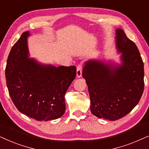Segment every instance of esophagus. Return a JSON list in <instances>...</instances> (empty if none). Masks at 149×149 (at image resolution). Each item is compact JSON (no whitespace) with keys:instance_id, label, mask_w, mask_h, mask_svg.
Here are the masks:
<instances>
[{"instance_id":"obj_1","label":"esophagus","mask_w":149,"mask_h":149,"mask_svg":"<svg viewBox=\"0 0 149 149\" xmlns=\"http://www.w3.org/2000/svg\"><path fill=\"white\" fill-rule=\"evenodd\" d=\"M82 75V66L81 65H79L77 67V77L79 78Z\"/></svg>"}]
</instances>
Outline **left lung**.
Returning <instances> with one entry per match:
<instances>
[{
    "mask_svg": "<svg viewBox=\"0 0 149 149\" xmlns=\"http://www.w3.org/2000/svg\"><path fill=\"white\" fill-rule=\"evenodd\" d=\"M115 43L121 64L89 60L85 63L91 112L109 121L121 119L139 102L144 91V64L133 41L121 28L116 29Z\"/></svg>",
    "mask_w": 149,
    "mask_h": 149,
    "instance_id": "left-lung-1",
    "label": "left lung"
}]
</instances>
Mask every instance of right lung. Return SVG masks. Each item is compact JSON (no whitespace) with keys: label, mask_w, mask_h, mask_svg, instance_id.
<instances>
[{"label":"right lung","mask_w":149,"mask_h":149,"mask_svg":"<svg viewBox=\"0 0 149 149\" xmlns=\"http://www.w3.org/2000/svg\"><path fill=\"white\" fill-rule=\"evenodd\" d=\"M29 31L12 47L5 68L7 86L18 111L37 121L57 119L64 115V95L76 77L74 66L42 64L30 56Z\"/></svg>","instance_id":"obj_1"}]
</instances>
